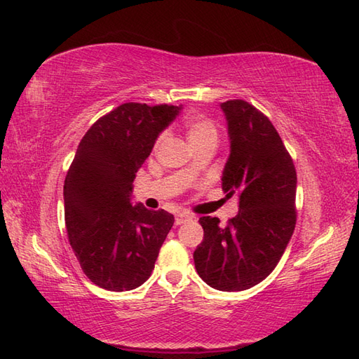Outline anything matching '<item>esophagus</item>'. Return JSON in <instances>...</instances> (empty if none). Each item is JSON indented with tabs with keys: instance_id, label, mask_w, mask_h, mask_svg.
Here are the masks:
<instances>
[{
	"instance_id": "esophagus-1",
	"label": "esophagus",
	"mask_w": 359,
	"mask_h": 359,
	"mask_svg": "<svg viewBox=\"0 0 359 359\" xmlns=\"http://www.w3.org/2000/svg\"><path fill=\"white\" fill-rule=\"evenodd\" d=\"M194 219V215H189V212H177L175 215V225H182L188 222V220H193Z\"/></svg>"
}]
</instances>
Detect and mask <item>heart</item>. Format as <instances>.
I'll use <instances>...</instances> for the list:
<instances>
[{
    "label": "heart",
    "instance_id": "b5f03b06",
    "mask_svg": "<svg viewBox=\"0 0 359 359\" xmlns=\"http://www.w3.org/2000/svg\"><path fill=\"white\" fill-rule=\"evenodd\" d=\"M185 131L189 143L196 147L205 142H216L217 140V126L215 121L205 116H191L185 121ZM163 135H158L154 147L158 148L162 143Z\"/></svg>",
    "mask_w": 359,
    "mask_h": 359
}]
</instances>
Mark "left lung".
<instances>
[{
    "label": "left lung",
    "instance_id": "1",
    "mask_svg": "<svg viewBox=\"0 0 359 359\" xmlns=\"http://www.w3.org/2000/svg\"><path fill=\"white\" fill-rule=\"evenodd\" d=\"M230 135L222 189L239 194V212L219 225L203 216L194 251L199 276L220 292L255 287L274 270L296 225V170L270 118L245 100L220 104Z\"/></svg>",
    "mask_w": 359,
    "mask_h": 359
}]
</instances>
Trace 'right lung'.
Listing matches in <instances>:
<instances>
[{"mask_svg":"<svg viewBox=\"0 0 359 359\" xmlns=\"http://www.w3.org/2000/svg\"><path fill=\"white\" fill-rule=\"evenodd\" d=\"M179 106L123 103L83 137L65 179L67 239L83 273L111 292L140 287L174 224L165 210L131 203L135 172Z\"/></svg>","mask_w":359,"mask_h":359,"instance_id":"1","label":"right lung"}]
</instances>
